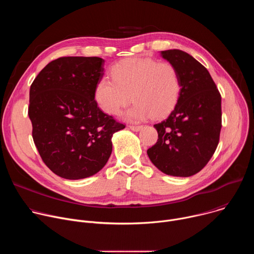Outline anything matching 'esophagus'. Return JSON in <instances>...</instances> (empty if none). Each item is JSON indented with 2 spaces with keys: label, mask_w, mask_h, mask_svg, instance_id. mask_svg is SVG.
Wrapping results in <instances>:
<instances>
[{
  "label": "esophagus",
  "mask_w": 254,
  "mask_h": 254,
  "mask_svg": "<svg viewBox=\"0 0 254 254\" xmlns=\"http://www.w3.org/2000/svg\"><path fill=\"white\" fill-rule=\"evenodd\" d=\"M141 127H142V126H129V128H130L131 130H134V131L139 130Z\"/></svg>",
  "instance_id": "obj_1"
}]
</instances>
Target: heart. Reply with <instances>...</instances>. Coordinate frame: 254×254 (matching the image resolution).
Here are the masks:
<instances>
[{"label":"heart","mask_w":254,"mask_h":254,"mask_svg":"<svg viewBox=\"0 0 254 254\" xmlns=\"http://www.w3.org/2000/svg\"><path fill=\"white\" fill-rule=\"evenodd\" d=\"M113 80L101 78L94 90V100L100 110L111 116L119 115L129 102V120L148 117L161 119L175 107L180 92L179 71L170 62L148 58L124 59L112 69Z\"/></svg>","instance_id":"obj_1"}]
</instances>
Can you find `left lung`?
<instances>
[{"label": "left lung", "instance_id": "left-lung-1", "mask_svg": "<svg viewBox=\"0 0 254 254\" xmlns=\"http://www.w3.org/2000/svg\"><path fill=\"white\" fill-rule=\"evenodd\" d=\"M162 56L178 69L181 92L169 117L154 125L158 140L147 153L163 173L190 177L207 165L218 146L221 94L209 71L188 53L173 49Z\"/></svg>", "mask_w": 254, "mask_h": 254}]
</instances>
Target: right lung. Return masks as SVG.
Segmentation results:
<instances>
[{
	"instance_id": "1",
	"label": "right lung",
	"mask_w": 254,
	"mask_h": 254,
	"mask_svg": "<svg viewBox=\"0 0 254 254\" xmlns=\"http://www.w3.org/2000/svg\"><path fill=\"white\" fill-rule=\"evenodd\" d=\"M103 62L99 57H60L31 84L33 140L44 164L61 178L78 180L99 172L111 157L113 134L126 127L94 100Z\"/></svg>"
}]
</instances>
